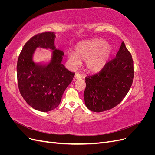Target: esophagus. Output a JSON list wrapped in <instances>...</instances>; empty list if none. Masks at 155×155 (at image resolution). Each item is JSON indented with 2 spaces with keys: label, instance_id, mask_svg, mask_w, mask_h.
Here are the masks:
<instances>
[{
  "label": "esophagus",
  "instance_id": "esophagus-1",
  "mask_svg": "<svg viewBox=\"0 0 155 155\" xmlns=\"http://www.w3.org/2000/svg\"><path fill=\"white\" fill-rule=\"evenodd\" d=\"M81 76L79 73H76V75L74 76V79H81Z\"/></svg>",
  "mask_w": 155,
  "mask_h": 155
}]
</instances>
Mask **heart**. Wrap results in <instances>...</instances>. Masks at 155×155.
I'll list each match as a JSON object with an SVG mask.
<instances>
[{"mask_svg":"<svg viewBox=\"0 0 155 155\" xmlns=\"http://www.w3.org/2000/svg\"><path fill=\"white\" fill-rule=\"evenodd\" d=\"M113 53L107 42L100 39L81 43L76 48L75 53L70 54L68 58L72 67L80 65L82 61L87 62L89 71L96 73L107 66Z\"/></svg>","mask_w":155,"mask_h":155,"instance_id":"b5f03b06","label":"heart"}]
</instances>
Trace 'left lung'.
Instances as JSON below:
<instances>
[{"instance_id":"8db88e82","label":"left lung","mask_w":155,"mask_h":155,"mask_svg":"<svg viewBox=\"0 0 155 155\" xmlns=\"http://www.w3.org/2000/svg\"><path fill=\"white\" fill-rule=\"evenodd\" d=\"M134 78L133 60L122 42L116 58L101 71L85 78L84 92L85 105L96 112H104L118 105L132 85Z\"/></svg>"}]
</instances>
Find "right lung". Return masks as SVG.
<instances>
[{
    "label": "right lung",
    "instance_id": "add662e5",
    "mask_svg": "<svg viewBox=\"0 0 155 155\" xmlns=\"http://www.w3.org/2000/svg\"><path fill=\"white\" fill-rule=\"evenodd\" d=\"M55 38L54 32L32 37L25 45L17 61V81L21 94L33 109L41 112L54 110L59 105L65 89L75 75L61 63L64 54L56 48ZM37 48L52 50L49 63L33 61L32 57Z\"/></svg>",
    "mask_w": 155,
    "mask_h": 155
}]
</instances>
